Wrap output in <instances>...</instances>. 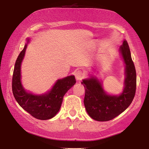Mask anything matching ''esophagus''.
<instances>
[{"label":"esophagus","instance_id":"esophagus-1","mask_svg":"<svg viewBox=\"0 0 149 149\" xmlns=\"http://www.w3.org/2000/svg\"><path fill=\"white\" fill-rule=\"evenodd\" d=\"M75 78H76L77 80H81L83 77H84V73L82 70H77L76 72H75L74 74Z\"/></svg>","mask_w":149,"mask_h":149}]
</instances>
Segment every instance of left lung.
<instances>
[{
    "instance_id": "1",
    "label": "left lung",
    "mask_w": 149,
    "mask_h": 149,
    "mask_svg": "<svg viewBox=\"0 0 149 149\" xmlns=\"http://www.w3.org/2000/svg\"><path fill=\"white\" fill-rule=\"evenodd\" d=\"M120 52L125 64V88L119 96L107 95L97 79H85L84 105L89 115L98 121H107L117 117L131 104L136 89V72L127 42L124 40Z\"/></svg>"
}]
</instances>
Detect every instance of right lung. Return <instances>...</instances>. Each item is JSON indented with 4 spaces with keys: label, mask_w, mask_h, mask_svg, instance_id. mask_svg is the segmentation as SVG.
Masks as SVG:
<instances>
[{
    "label": "right lung",
    "mask_w": 149,
    "mask_h": 149,
    "mask_svg": "<svg viewBox=\"0 0 149 149\" xmlns=\"http://www.w3.org/2000/svg\"><path fill=\"white\" fill-rule=\"evenodd\" d=\"M27 45L24 46L16 60L12 78V91L14 97L22 109L32 117L40 120L52 119L58 113L62 105L63 97L75 84L74 76L59 79L52 90L46 94L36 95L24 90L21 84V63Z\"/></svg>",
    "instance_id": "obj_1"
}]
</instances>
